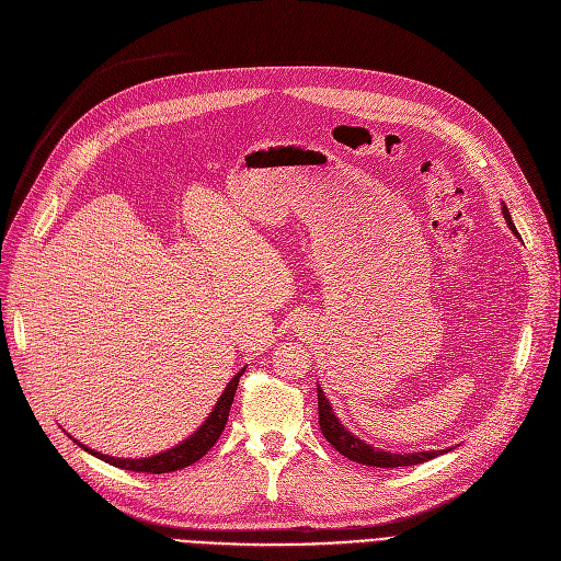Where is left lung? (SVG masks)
<instances>
[{
	"instance_id": "left-lung-1",
	"label": "left lung",
	"mask_w": 561,
	"mask_h": 561,
	"mask_svg": "<svg viewBox=\"0 0 561 561\" xmlns=\"http://www.w3.org/2000/svg\"><path fill=\"white\" fill-rule=\"evenodd\" d=\"M501 214H504L508 227L515 231V225L511 220V214L506 204H501ZM318 413H320V430L324 434V438L332 443V446L347 459L357 461V465L364 467H378V469H394V467H413V465H422V461L434 459L448 450H422V453H390V450H380L369 446V443L362 440L359 436H355L353 432H347L341 420L336 417L330 399L324 397L322 388L318 385Z\"/></svg>"
}]
</instances>
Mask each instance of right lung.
<instances>
[{"instance_id":"right-lung-1","label":"right lung","mask_w":561,"mask_h":561,"mask_svg":"<svg viewBox=\"0 0 561 561\" xmlns=\"http://www.w3.org/2000/svg\"><path fill=\"white\" fill-rule=\"evenodd\" d=\"M243 376V369L231 378L227 382V388L222 390L218 403L214 405V411L208 413V417L202 422V427L187 436L185 440H181L179 446H173L164 453H158L152 457H141V459H123V457H111V455H102L96 453L88 446H83V443L76 440L73 436V443L76 446H81L85 453L94 455L96 459L106 461V465H113L118 469H125V471H139V473H169V471H181L190 465H195V461H199L210 448H214V443L220 438L225 424H227V415H229V409H231V401H234V394H237V385H239V378Z\"/></svg>"}]
</instances>
